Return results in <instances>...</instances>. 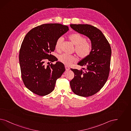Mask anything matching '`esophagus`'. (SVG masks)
<instances>
[{
  "mask_svg": "<svg viewBox=\"0 0 131 131\" xmlns=\"http://www.w3.org/2000/svg\"><path fill=\"white\" fill-rule=\"evenodd\" d=\"M65 69H66V71H69L70 69V68H69L68 66H67V65L65 66Z\"/></svg>",
  "mask_w": 131,
  "mask_h": 131,
  "instance_id": "34e87169",
  "label": "esophagus"
}]
</instances>
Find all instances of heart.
<instances>
[{
	"label": "heart",
	"instance_id": "b5f03b06",
	"mask_svg": "<svg viewBox=\"0 0 131 131\" xmlns=\"http://www.w3.org/2000/svg\"><path fill=\"white\" fill-rule=\"evenodd\" d=\"M69 38L72 43L75 45V52L80 58L82 59H86L90 56L92 52V46L89 42L86 41L85 37L76 33L70 35ZM63 41V38L61 37L56 41L55 48L57 50L60 49ZM59 60L63 64L70 65L76 61L77 59L72 55L63 54L59 56Z\"/></svg>",
	"mask_w": 131,
	"mask_h": 131
}]
</instances>
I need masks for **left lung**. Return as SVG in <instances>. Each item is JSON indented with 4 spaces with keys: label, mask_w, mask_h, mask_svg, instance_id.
I'll return each instance as SVG.
<instances>
[{
    "label": "left lung",
    "mask_w": 131,
    "mask_h": 131,
    "mask_svg": "<svg viewBox=\"0 0 131 131\" xmlns=\"http://www.w3.org/2000/svg\"><path fill=\"white\" fill-rule=\"evenodd\" d=\"M76 31L87 36L91 41L92 52L78 65L82 69H71L74 77L70 82L72 91L77 95L89 97L97 93L107 81L109 72L111 48L102 31L88 24H71Z\"/></svg>",
    "instance_id": "obj_1"
}]
</instances>
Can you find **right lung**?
<instances>
[{
    "mask_svg": "<svg viewBox=\"0 0 131 131\" xmlns=\"http://www.w3.org/2000/svg\"><path fill=\"white\" fill-rule=\"evenodd\" d=\"M68 30V26L60 24H42L30 30L23 40L19 56L22 78L26 88L37 95L52 92L65 71L60 62L46 66L45 61L58 60L51 52L54 51L58 39Z\"/></svg>",
    "mask_w": 131,
    "mask_h": 131,
    "instance_id": "right-lung-1",
    "label": "right lung"
}]
</instances>
